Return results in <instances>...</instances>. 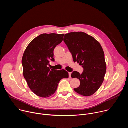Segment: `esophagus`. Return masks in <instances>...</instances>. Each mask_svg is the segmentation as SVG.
<instances>
[{"mask_svg":"<svg viewBox=\"0 0 128 128\" xmlns=\"http://www.w3.org/2000/svg\"><path fill=\"white\" fill-rule=\"evenodd\" d=\"M69 77L71 78V72H69Z\"/></svg>","mask_w":128,"mask_h":128,"instance_id":"obj_1","label":"esophagus"}]
</instances>
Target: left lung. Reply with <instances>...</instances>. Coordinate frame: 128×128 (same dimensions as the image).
<instances>
[{"instance_id": "8db88e82", "label": "left lung", "mask_w": 128, "mask_h": 128, "mask_svg": "<svg viewBox=\"0 0 128 128\" xmlns=\"http://www.w3.org/2000/svg\"><path fill=\"white\" fill-rule=\"evenodd\" d=\"M64 42L72 54L74 62L84 68L82 74L74 71L71 78L80 80L75 92L84 96L95 93L102 85L106 72L104 52L100 43L92 36L82 32L66 34Z\"/></svg>"}]
</instances>
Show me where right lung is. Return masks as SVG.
I'll use <instances>...</instances> for the list:
<instances>
[{"instance_id": "right-lung-1", "label": "right lung", "mask_w": 128, "mask_h": 128, "mask_svg": "<svg viewBox=\"0 0 128 128\" xmlns=\"http://www.w3.org/2000/svg\"><path fill=\"white\" fill-rule=\"evenodd\" d=\"M64 34H42L33 39L26 48L22 63L23 76L32 92L47 98L56 91L59 82L69 78L68 72L50 69L49 61H54V50L63 39Z\"/></svg>"}]
</instances>
